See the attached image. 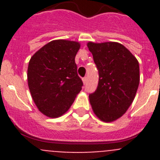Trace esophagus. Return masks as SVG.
<instances>
[{
    "label": "esophagus",
    "instance_id": "esophagus-1",
    "mask_svg": "<svg viewBox=\"0 0 160 160\" xmlns=\"http://www.w3.org/2000/svg\"><path fill=\"white\" fill-rule=\"evenodd\" d=\"M87 77H84L82 78V82H83V83H84V84H86V83H87Z\"/></svg>",
    "mask_w": 160,
    "mask_h": 160
}]
</instances>
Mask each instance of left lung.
<instances>
[{
    "label": "left lung",
    "instance_id": "8db88e82",
    "mask_svg": "<svg viewBox=\"0 0 160 160\" xmlns=\"http://www.w3.org/2000/svg\"><path fill=\"white\" fill-rule=\"evenodd\" d=\"M87 46L98 71V84L89 94L96 116L106 122L118 119L132 103L139 84L136 58L118 42L94 43Z\"/></svg>",
    "mask_w": 160,
    "mask_h": 160
}]
</instances>
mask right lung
Returning <instances> with one entry per match:
<instances>
[{
  "mask_svg": "<svg viewBox=\"0 0 160 160\" xmlns=\"http://www.w3.org/2000/svg\"><path fill=\"white\" fill-rule=\"evenodd\" d=\"M77 42L54 40L32 55L28 66V85L38 110L57 118L69 110L83 86L77 73Z\"/></svg>",
  "mask_w": 160,
  "mask_h": 160,
  "instance_id": "1",
  "label": "right lung"
}]
</instances>
